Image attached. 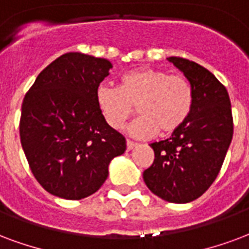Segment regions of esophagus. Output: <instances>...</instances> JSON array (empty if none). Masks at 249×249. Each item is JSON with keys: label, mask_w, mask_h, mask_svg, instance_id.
I'll list each match as a JSON object with an SVG mask.
<instances>
[{"label": "esophagus", "mask_w": 249, "mask_h": 249, "mask_svg": "<svg viewBox=\"0 0 249 249\" xmlns=\"http://www.w3.org/2000/svg\"><path fill=\"white\" fill-rule=\"evenodd\" d=\"M137 146V143L136 142H132V141H126V149L128 150H132V149H134Z\"/></svg>", "instance_id": "esophagus-1"}]
</instances>
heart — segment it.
Returning <instances> with one entry per match:
<instances>
[{"label": "heart", "mask_w": 249, "mask_h": 249, "mask_svg": "<svg viewBox=\"0 0 249 249\" xmlns=\"http://www.w3.org/2000/svg\"><path fill=\"white\" fill-rule=\"evenodd\" d=\"M193 101V88L185 76L154 68L124 73L119 88L100 84L96 89L97 108L112 129L123 128L137 106L141 116L129 126L137 139L154 137L158 130L163 134L176 132L190 116Z\"/></svg>", "instance_id": "1"}]
</instances>
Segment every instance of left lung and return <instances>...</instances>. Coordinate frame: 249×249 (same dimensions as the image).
Listing matches in <instances>:
<instances>
[{
    "mask_svg": "<svg viewBox=\"0 0 249 249\" xmlns=\"http://www.w3.org/2000/svg\"><path fill=\"white\" fill-rule=\"evenodd\" d=\"M167 60L190 82L193 109L169 139L150 143L154 162L142 176L161 199L189 203L213 185L220 171L233 134L231 101L226 87L200 64L178 56Z\"/></svg>",
    "mask_w": 249,
    "mask_h": 249,
    "instance_id": "1",
    "label": "left lung"
}]
</instances>
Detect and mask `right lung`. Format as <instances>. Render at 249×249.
<instances>
[{
  "mask_svg": "<svg viewBox=\"0 0 249 249\" xmlns=\"http://www.w3.org/2000/svg\"><path fill=\"white\" fill-rule=\"evenodd\" d=\"M112 63L82 53L59 56L38 75L22 103L21 143L36 179L68 200L96 193L110 161L126 149L96 104Z\"/></svg>",
  "mask_w": 249,
  "mask_h": 249,
  "instance_id": "1",
  "label": "right lung"
}]
</instances>
